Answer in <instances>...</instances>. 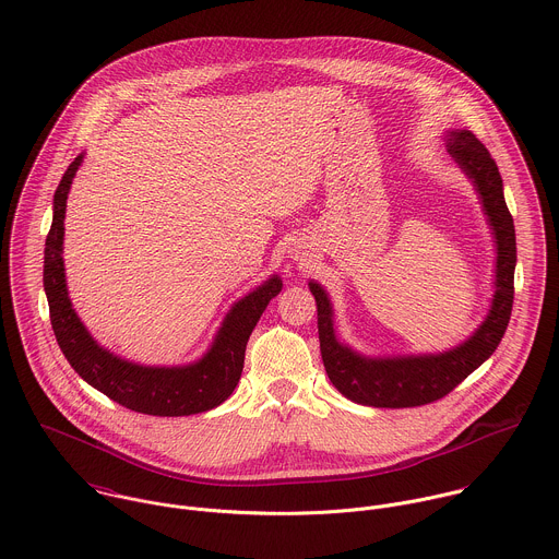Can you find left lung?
<instances>
[{"label":"left lung","mask_w":559,"mask_h":559,"mask_svg":"<svg viewBox=\"0 0 559 559\" xmlns=\"http://www.w3.org/2000/svg\"><path fill=\"white\" fill-rule=\"evenodd\" d=\"M451 156L475 180L486 215L497 235V294L492 311L479 331L455 350L429 357L364 359L335 340L333 313L324 289L309 283L318 305L320 353L331 383L350 401L368 407H420L451 394L471 372H475L501 344L514 305L516 230L503 198V180L488 147L468 130L451 132Z\"/></svg>","instance_id":"1"}]
</instances>
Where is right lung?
Here are the masks:
<instances>
[{
    "mask_svg": "<svg viewBox=\"0 0 559 559\" xmlns=\"http://www.w3.org/2000/svg\"><path fill=\"white\" fill-rule=\"evenodd\" d=\"M78 156L64 171L53 193V219L45 239L43 287L49 302V320L56 342L71 368L95 390L126 409L147 416H191L222 405L239 383L243 355L250 333L254 331L267 302L281 292L278 276L270 278L257 292L239 300L209 355L187 368H143L123 361L99 348L78 320L67 298L62 267L64 206L71 180L80 165Z\"/></svg>",
    "mask_w": 559,
    "mask_h": 559,
    "instance_id": "1",
    "label": "right lung"
}]
</instances>
